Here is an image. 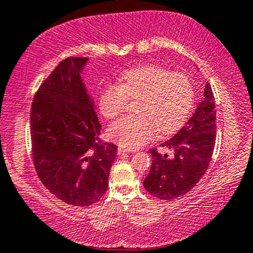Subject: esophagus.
Wrapping results in <instances>:
<instances>
[{"label":"esophagus","instance_id":"esophagus-1","mask_svg":"<svg viewBox=\"0 0 253 253\" xmlns=\"http://www.w3.org/2000/svg\"><path fill=\"white\" fill-rule=\"evenodd\" d=\"M127 150L126 148H122V147H119V148L117 149V154L118 155H123V154H126Z\"/></svg>","mask_w":253,"mask_h":253}]
</instances>
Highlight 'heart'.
Instances as JSON below:
<instances>
[{
  "mask_svg": "<svg viewBox=\"0 0 253 253\" xmlns=\"http://www.w3.org/2000/svg\"><path fill=\"white\" fill-rule=\"evenodd\" d=\"M137 115H127L109 127V136L126 149H137L154 137L177 131L189 118L195 101L194 84L183 73L160 65L127 69L118 84H107L99 95L105 118L118 117L129 100L137 99Z\"/></svg>",
  "mask_w": 253,
  "mask_h": 253,
  "instance_id": "b5f03b06",
  "label": "heart"
}]
</instances>
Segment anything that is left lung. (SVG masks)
<instances>
[{
  "label": "left lung",
  "mask_w": 253,
  "mask_h": 253,
  "mask_svg": "<svg viewBox=\"0 0 253 253\" xmlns=\"http://www.w3.org/2000/svg\"><path fill=\"white\" fill-rule=\"evenodd\" d=\"M216 110L211 86L207 82L204 98L192 117L171 140L161 144L169 154L152 148V167L143 186L159 200H174L191 190L208 169L216 137Z\"/></svg>",
  "instance_id": "left-lung-1"
}]
</instances>
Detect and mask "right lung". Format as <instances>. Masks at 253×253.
Listing matches in <instances>:
<instances>
[{
    "mask_svg": "<svg viewBox=\"0 0 253 253\" xmlns=\"http://www.w3.org/2000/svg\"><path fill=\"white\" fill-rule=\"evenodd\" d=\"M86 57H68L45 79L31 107L32 160L51 194L88 207L109 188L117 146L100 138L94 105L82 84Z\"/></svg>",
    "mask_w": 253,
    "mask_h": 253,
    "instance_id": "add662e5",
    "label": "right lung"
}]
</instances>
